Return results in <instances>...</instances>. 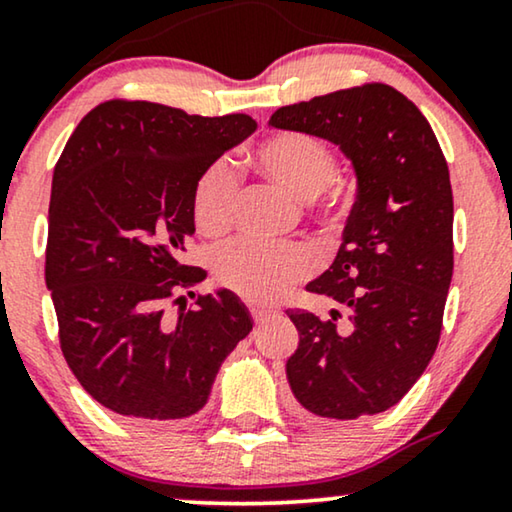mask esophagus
I'll return each mask as SVG.
<instances>
[{"label":"esophagus","mask_w":512,"mask_h":512,"mask_svg":"<svg viewBox=\"0 0 512 512\" xmlns=\"http://www.w3.org/2000/svg\"><path fill=\"white\" fill-rule=\"evenodd\" d=\"M250 315H253L255 322H264L271 315V311L264 306H250Z\"/></svg>","instance_id":"obj_1"}]
</instances>
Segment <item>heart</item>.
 I'll list each match as a JSON object with an SVG mask.
<instances>
[{
  "label": "heart",
  "mask_w": 512,
  "mask_h": 512,
  "mask_svg": "<svg viewBox=\"0 0 512 512\" xmlns=\"http://www.w3.org/2000/svg\"><path fill=\"white\" fill-rule=\"evenodd\" d=\"M255 167L290 192L294 199L313 201L336 181L338 164L325 143L299 132H280L259 143ZM239 181L229 162L208 167L194 187L192 213L204 234L227 232L234 222ZM313 271V257L304 246L266 248L236 239L213 253V273L222 285L248 301H271Z\"/></svg>",
  "instance_id": "obj_1"
}]
</instances>
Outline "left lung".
Instances as JSON below:
<instances>
[{
  "label": "left lung",
  "mask_w": 512,
  "mask_h": 512,
  "mask_svg": "<svg viewBox=\"0 0 512 512\" xmlns=\"http://www.w3.org/2000/svg\"><path fill=\"white\" fill-rule=\"evenodd\" d=\"M269 125L334 143L357 181L336 259L306 285L336 308L329 318L287 311L299 331L287 383L311 415L383 413L441 338L455 215L448 162L420 109L385 83L283 106Z\"/></svg>",
  "instance_id": "obj_1"
}]
</instances>
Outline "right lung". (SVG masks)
Listing matches in <instances>:
<instances>
[{
    "instance_id": "1",
    "label": "right lung",
    "mask_w": 512,
    "mask_h": 512,
    "mask_svg": "<svg viewBox=\"0 0 512 512\" xmlns=\"http://www.w3.org/2000/svg\"><path fill=\"white\" fill-rule=\"evenodd\" d=\"M255 129L243 113L204 118L113 99L69 136L50 190L46 285L71 373L113 413H199L222 362L253 329L225 287L185 308L183 292L206 273L181 264V253L201 174ZM169 300L184 306L176 319Z\"/></svg>"
}]
</instances>
